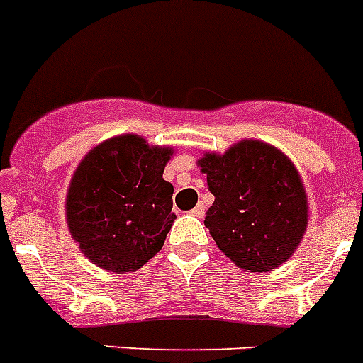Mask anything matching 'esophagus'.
Listing matches in <instances>:
<instances>
[{
    "instance_id": "34e87169",
    "label": "esophagus",
    "mask_w": 363,
    "mask_h": 363,
    "mask_svg": "<svg viewBox=\"0 0 363 363\" xmlns=\"http://www.w3.org/2000/svg\"><path fill=\"white\" fill-rule=\"evenodd\" d=\"M205 211H207V207H205L203 203H199V205H196V207L191 208V214H194V216H197V218H201L203 214H205Z\"/></svg>"
}]
</instances>
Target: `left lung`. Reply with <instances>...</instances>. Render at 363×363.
Segmentation results:
<instances>
[{
  "label": "left lung",
  "mask_w": 363,
  "mask_h": 363,
  "mask_svg": "<svg viewBox=\"0 0 363 363\" xmlns=\"http://www.w3.org/2000/svg\"><path fill=\"white\" fill-rule=\"evenodd\" d=\"M214 203L205 225L238 268L267 272L285 263L308 223L304 184L293 162L272 145L246 140L225 155H205Z\"/></svg>",
  "instance_id": "obj_1"
}]
</instances>
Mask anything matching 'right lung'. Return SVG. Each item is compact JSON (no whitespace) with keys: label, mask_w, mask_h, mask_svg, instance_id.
Returning <instances> with one entry per match:
<instances>
[{"label":"right lung","mask_w":363,"mask_h":363,"mask_svg":"<svg viewBox=\"0 0 363 363\" xmlns=\"http://www.w3.org/2000/svg\"><path fill=\"white\" fill-rule=\"evenodd\" d=\"M172 152L126 134L96 145L78 166L67 222L79 250L100 268L130 272L162 250L175 222L173 186L162 179Z\"/></svg>","instance_id":"add662e5"}]
</instances>
